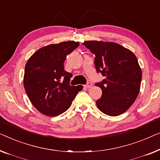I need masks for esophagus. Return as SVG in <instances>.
I'll list each match as a JSON object with an SVG mask.
<instances>
[{
  "instance_id": "1",
  "label": "esophagus",
  "mask_w": 160,
  "mask_h": 160,
  "mask_svg": "<svg viewBox=\"0 0 160 160\" xmlns=\"http://www.w3.org/2000/svg\"><path fill=\"white\" fill-rule=\"evenodd\" d=\"M92 85H93V84H92L91 82H88L86 85H84V87L85 88H91L92 87Z\"/></svg>"
}]
</instances>
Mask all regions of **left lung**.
I'll list each match as a JSON object with an SVG mask.
<instances>
[{
  "label": "left lung",
  "mask_w": 160,
  "mask_h": 160,
  "mask_svg": "<svg viewBox=\"0 0 160 160\" xmlns=\"http://www.w3.org/2000/svg\"><path fill=\"white\" fill-rule=\"evenodd\" d=\"M82 45L95 55L94 64L104 79L96 85L102 91L96 101L101 112L118 116L131 106L140 91L141 69L135 54L115 42L85 41Z\"/></svg>",
  "instance_id": "1"
}]
</instances>
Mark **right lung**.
<instances>
[{
	"label": "right lung",
	"instance_id": "obj_1",
	"mask_svg": "<svg viewBox=\"0 0 160 160\" xmlns=\"http://www.w3.org/2000/svg\"><path fill=\"white\" fill-rule=\"evenodd\" d=\"M75 41L40 48L27 62L24 86L33 106L45 115L55 117L70 107L79 89L70 85L72 74L64 71L67 56L79 46Z\"/></svg>",
	"mask_w": 160,
	"mask_h": 160
}]
</instances>
